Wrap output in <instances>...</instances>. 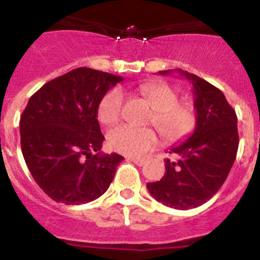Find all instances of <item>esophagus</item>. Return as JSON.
<instances>
[{
	"label": "esophagus",
	"mask_w": 260,
	"mask_h": 260,
	"mask_svg": "<svg viewBox=\"0 0 260 260\" xmlns=\"http://www.w3.org/2000/svg\"><path fill=\"white\" fill-rule=\"evenodd\" d=\"M127 160H132L133 162H135L137 165L142 167V165L146 164V158H139V157H128Z\"/></svg>",
	"instance_id": "1"
}]
</instances>
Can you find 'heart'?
Masks as SVG:
<instances>
[{"label":"heart","instance_id":"1","mask_svg":"<svg viewBox=\"0 0 260 260\" xmlns=\"http://www.w3.org/2000/svg\"><path fill=\"white\" fill-rule=\"evenodd\" d=\"M141 93L153 108L150 123L156 126L165 141L177 142L194 132L198 116L190 104H181L172 87L164 83H148L141 87ZM123 93L110 89L99 103L98 117L104 125H114L122 116ZM157 137L152 128H137L128 125L118 126L108 133V144L116 152L127 156H141L152 150Z\"/></svg>","mask_w":260,"mask_h":260}]
</instances>
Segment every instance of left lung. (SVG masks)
Segmentation results:
<instances>
[{
	"label": "left lung",
	"instance_id": "8db88e82",
	"mask_svg": "<svg viewBox=\"0 0 260 260\" xmlns=\"http://www.w3.org/2000/svg\"><path fill=\"white\" fill-rule=\"evenodd\" d=\"M198 122L189 139L171 148L160 181L147 183L153 198L168 207L190 210L210 201L225 182L238 150L237 116L217 87L187 71ZM171 70L160 74H171Z\"/></svg>",
	"mask_w": 260,
	"mask_h": 260
}]
</instances>
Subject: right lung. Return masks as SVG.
Returning a JSON list of instances; mask_svg holds the SVG:
<instances>
[{
	"label": "right lung",
	"mask_w": 260,
	"mask_h": 260,
	"mask_svg": "<svg viewBox=\"0 0 260 260\" xmlns=\"http://www.w3.org/2000/svg\"><path fill=\"white\" fill-rule=\"evenodd\" d=\"M121 80L104 71L78 68L29 98L20 116V147L34 180L53 201L88 203L113 181L123 157L100 152L104 135L98 108Z\"/></svg>",
	"instance_id": "1"
}]
</instances>
